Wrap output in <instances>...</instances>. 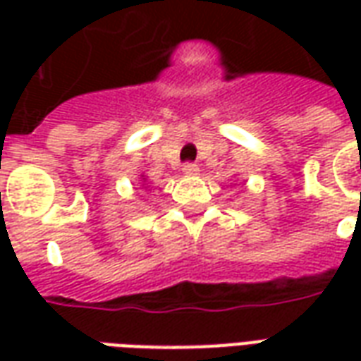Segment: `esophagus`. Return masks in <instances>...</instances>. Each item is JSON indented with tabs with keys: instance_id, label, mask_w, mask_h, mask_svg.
Listing matches in <instances>:
<instances>
[{
	"instance_id": "34e87169",
	"label": "esophagus",
	"mask_w": 361,
	"mask_h": 361,
	"mask_svg": "<svg viewBox=\"0 0 361 361\" xmlns=\"http://www.w3.org/2000/svg\"><path fill=\"white\" fill-rule=\"evenodd\" d=\"M181 172L185 173V176H197V173H199V168H197V164H183Z\"/></svg>"
}]
</instances>
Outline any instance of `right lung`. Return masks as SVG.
<instances>
[{
  "label": "right lung",
  "mask_w": 361,
  "mask_h": 361,
  "mask_svg": "<svg viewBox=\"0 0 361 361\" xmlns=\"http://www.w3.org/2000/svg\"><path fill=\"white\" fill-rule=\"evenodd\" d=\"M141 181H142V185H147V178H145V176H141Z\"/></svg>",
  "instance_id": "1"
}]
</instances>
